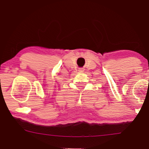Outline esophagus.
Instances as JSON below:
<instances>
[{
    "label": "esophagus",
    "instance_id": "obj_1",
    "mask_svg": "<svg viewBox=\"0 0 149 149\" xmlns=\"http://www.w3.org/2000/svg\"><path fill=\"white\" fill-rule=\"evenodd\" d=\"M84 70H85L84 68H79V70H78V71H79V72H84Z\"/></svg>",
    "mask_w": 149,
    "mask_h": 149
}]
</instances>
